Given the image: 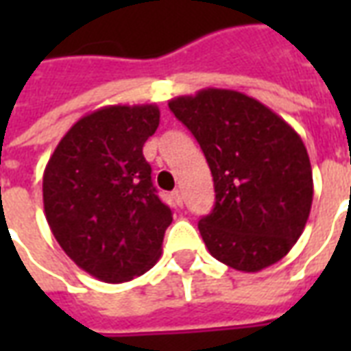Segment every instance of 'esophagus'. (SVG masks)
<instances>
[{
  "instance_id": "34e87169",
  "label": "esophagus",
  "mask_w": 351,
  "mask_h": 351,
  "mask_svg": "<svg viewBox=\"0 0 351 351\" xmlns=\"http://www.w3.org/2000/svg\"><path fill=\"white\" fill-rule=\"evenodd\" d=\"M173 197H175L176 205L182 206L184 205V197H182V190H175L173 191Z\"/></svg>"
}]
</instances>
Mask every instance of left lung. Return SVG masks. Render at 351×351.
Returning <instances> with one entry per match:
<instances>
[{
    "instance_id": "obj_1",
    "label": "left lung",
    "mask_w": 351,
    "mask_h": 351,
    "mask_svg": "<svg viewBox=\"0 0 351 351\" xmlns=\"http://www.w3.org/2000/svg\"><path fill=\"white\" fill-rule=\"evenodd\" d=\"M210 167L213 213L199 220L206 248L243 272L271 267L293 248L308 220L314 182L297 131L254 97L206 88L169 101Z\"/></svg>"
}]
</instances>
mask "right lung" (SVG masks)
Returning <instances> with one entry per match:
<instances>
[{
  "label": "right lung",
  "instance_id": "right-lung-1",
  "mask_svg": "<svg viewBox=\"0 0 351 351\" xmlns=\"http://www.w3.org/2000/svg\"><path fill=\"white\" fill-rule=\"evenodd\" d=\"M158 125L156 105L97 108L65 133L43 175L52 235L82 271L108 284L154 267L173 221L143 156Z\"/></svg>",
  "mask_w": 351,
  "mask_h": 351
}]
</instances>
